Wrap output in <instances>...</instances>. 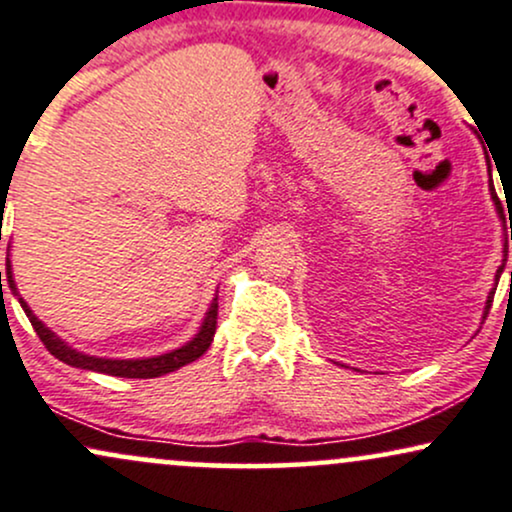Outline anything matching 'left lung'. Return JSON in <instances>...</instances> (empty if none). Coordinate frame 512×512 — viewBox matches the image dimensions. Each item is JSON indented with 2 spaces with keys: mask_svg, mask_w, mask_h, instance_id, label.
Wrapping results in <instances>:
<instances>
[{
  "mask_svg": "<svg viewBox=\"0 0 512 512\" xmlns=\"http://www.w3.org/2000/svg\"><path fill=\"white\" fill-rule=\"evenodd\" d=\"M489 188H491V197H494V202H496V209H498V214H501V217H503V205H501V200H498V195H496L494 186H489ZM510 240H512V231H510ZM503 252H506V255H508V245H506V248H503ZM503 264H506V260H503ZM503 264H501V267H498V272H496V279H501ZM510 279H512V272H510ZM494 293H496V288H494V291H491L489 300H486V312H484V317L489 315V310H491V303H494Z\"/></svg>",
  "mask_w": 512,
  "mask_h": 512,
  "instance_id": "1",
  "label": "left lung"
}]
</instances>
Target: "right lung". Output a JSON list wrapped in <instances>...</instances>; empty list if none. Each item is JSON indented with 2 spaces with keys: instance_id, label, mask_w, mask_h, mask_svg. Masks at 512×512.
I'll return each mask as SVG.
<instances>
[{
  "instance_id": "right-lung-1",
  "label": "right lung",
  "mask_w": 512,
  "mask_h": 512,
  "mask_svg": "<svg viewBox=\"0 0 512 512\" xmlns=\"http://www.w3.org/2000/svg\"><path fill=\"white\" fill-rule=\"evenodd\" d=\"M6 281H9L11 291L16 293L14 279H11V264H6ZM0 288H2V272H0ZM18 300H21V298H18ZM21 307L26 310V315L30 319V324H33L35 334L40 336V341L45 343V348L54 357H57V360L66 362V365H71V367L92 369V372L112 374V377H126V379L162 377V374L176 372V369H181L183 365H190V362L197 360V357H200L209 346H212L214 331H217V317H219V300L214 298V303H212V307H209L200 334H197L190 343H186L183 348L174 350V353L147 357V360H104V357L83 355V353H78V350L69 348L64 341H61V338L54 336L52 331H49L47 326L33 315V312H30V307L23 303V300H21Z\"/></svg>"
}]
</instances>
